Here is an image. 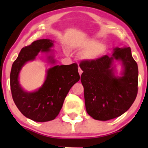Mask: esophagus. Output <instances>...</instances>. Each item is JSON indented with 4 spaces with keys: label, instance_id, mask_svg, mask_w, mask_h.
<instances>
[{
    "label": "esophagus",
    "instance_id": "obj_1",
    "mask_svg": "<svg viewBox=\"0 0 148 148\" xmlns=\"http://www.w3.org/2000/svg\"><path fill=\"white\" fill-rule=\"evenodd\" d=\"M79 74L80 76H81L82 74V70L79 67Z\"/></svg>",
    "mask_w": 148,
    "mask_h": 148
}]
</instances>
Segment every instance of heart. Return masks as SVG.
<instances>
[{
	"label": "heart",
	"mask_w": 148,
	"mask_h": 148,
	"mask_svg": "<svg viewBox=\"0 0 148 148\" xmlns=\"http://www.w3.org/2000/svg\"><path fill=\"white\" fill-rule=\"evenodd\" d=\"M77 47L84 51L82 58L85 61H94L97 59L105 51V46L96 40H89L79 44Z\"/></svg>",
	"instance_id": "1"
}]
</instances>
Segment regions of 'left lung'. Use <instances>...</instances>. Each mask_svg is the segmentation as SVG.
<instances>
[{
    "label": "left lung",
    "mask_w": 148,
    "mask_h": 148,
    "mask_svg": "<svg viewBox=\"0 0 148 148\" xmlns=\"http://www.w3.org/2000/svg\"><path fill=\"white\" fill-rule=\"evenodd\" d=\"M114 60L122 64L120 76L116 75ZM81 82L88 114L97 120L107 121L127 111L138 95V68L130 47L113 49L94 61H83Z\"/></svg>",
    "instance_id": "left-lung-1"
}]
</instances>
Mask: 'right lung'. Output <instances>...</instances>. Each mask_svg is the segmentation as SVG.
<instances>
[{
	"label": "right lung",
	"instance_id": "right-lung-1",
	"mask_svg": "<svg viewBox=\"0 0 148 148\" xmlns=\"http://www.w3.org/2000/svg\"><path fill=\"white\" fill-rule=\"evenodd\" d=\"M54 41L39 39L21 50L12 65L10 75V90L13 99L21 112L35 122H48L54 120L59 114L64 101L71 86L79 80L78 66L56 65L53 55ZM39 52L46 53L47 60L52 66L47 70L45 81L41 88L34 92H27L22 88L19 74L22 67L33 60Z\"/></svg>",
	"mask_w": 148,
	"mask_h": 148
}]
</instances>
